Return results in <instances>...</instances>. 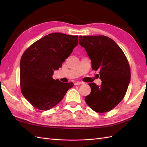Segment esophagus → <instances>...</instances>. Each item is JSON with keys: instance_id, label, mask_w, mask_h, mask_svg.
Returning <instances> with one entry per match:
<instances>
[{"instance_id": "obj_1", "label": "esophagus", "mask_w": 147, "mask_h": 147, "mask_svg": "<svg viewBox=\"0 0 147 147\" xmlns=\"http://www.w3.org/2000/svg\"><path fill=\"white\" fill-rule=\"evenodd\" d=\"M83 84V82H76L74 83V85H82Z\"/></svg>"}]
</instances>
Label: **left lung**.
Segmentation results:
<instances>
[{
  "label": "left lung",
  "mask_w": 147,
  "mask_h": 147,
  "mask_svg": "<svg viewBox=\"0 0 147 147\" xmlns=\"http://www.w3.org/2000/svg\"><path fill=\"white\" fill-rule=\"evenodd\" d=\"M79 43L91 59L92 69L100 71L102 82L100 86L88 84L91 93L85 102L98 113L110 111L126 95L131 78L128 61L119 46L107 36H80Z\"/></svg>",
  "instance_id": "1"
}]
</instances>
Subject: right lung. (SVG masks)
Returning a JSON list of instances; mask_svg holds the SVG:
<instances>
[{
    "label": "right lung",
    "mask_w": 147,
    "mask_h": 147,
    "mask_svg": "<svg viewBox=\"0 0 147 147\" xmlns=\"http://www.w3.org/2000/svg\"><path fill=\"white\" fill-rule=\"evenodd\" d=\"M78 44V36L52 33L31 45L20 61L22 94L34 107L47 111L63 98L73 83L53 79L54 70L61 67Z\"/></svg>",
    "instance_id": "obj_1"
}]
</instances>
